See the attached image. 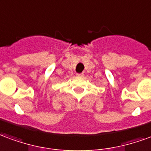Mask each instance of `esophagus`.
Masks as SVG:
<instances>
[{"label": "esophagus", "instance_id": "obj_1", "mask_svg": "<svg viewBox=\"0 0 151 151\" xmlns=\"http://www.w3.org/2000/svg\"><path fill=\"white\" fill-rule=\"evenodd\" d=\"M77 76H78V77H83V73H80V74H77Z\"/></svg>", "mask_w": 151, "mask_h": 151}]
</instances>
